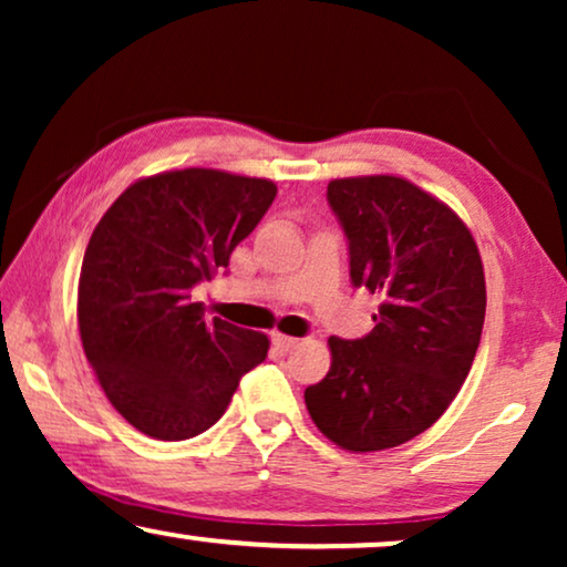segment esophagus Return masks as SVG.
Listing matches in <instances>:
<instances>
[{"label": "esophagus", "instance_id": "1", "mask_svg": "<svg viewBox=\"0 0 567 567\" xmlns=\"http://www.w3.org/2000/svg\"><path fill=\"white\" fill-rule=\"evenodd\" d=\"M274 346H276L281 353H289V351H293V348L299 346V338L284 336V332H274Z\"/></svg>", "mask_w": 567, "mask_h": 567}]
</instances>
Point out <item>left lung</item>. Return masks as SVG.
<instances>
[{
	"label": "left lung",
	"mask_w": 567,
	"mask_h": 567,
	"mask_svg": "<svg viewBox=\"0 0 567 567\" xmlns=\"http://www.w3.org/2000/svg\"><path fill=\"white\" fill-rule=\"evenodd\" d=\"M351 281L382 297L369 336L330 338V371L305 390L317 429L348 452H382L431 429L475 361L485 274L467 224L405 177L328 185Z\"/></svg>",
	"instance_id": "left-lung-1"
}]
</instances>
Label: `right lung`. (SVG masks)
Wrapping results in <instances>:
<instances>
[{
	"mask_svg": "<svg viewBox=\"0 0 567 567\" xmlns=\"http://www.w3.org/2000/svg\"><path fill=\"white\" fill-rule=\"evenodd\" d=\"M276 198L266 177L188 167L142 177L115 198L84 250L76 320L111 405L136 431L183 441L219 421L268 336L206 320L212 281Z\"/></svg>",
	"mask_w": 567,
	"mask_h": 567,
	"instance_id": "1",
	"label": "right lung"
}]
</instances>
